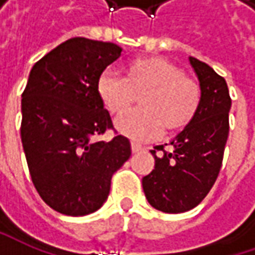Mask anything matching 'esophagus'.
<instances>
[{
  "mask_svg": "<svg viewBox=\"0 0 255 255\" xmlns=\"http://www.w3.org/2000/svg\"><path fill=\"white\" fill-rule=\"evenodd\" d=\"M132 144V152L133 153H137V152H140L142 150L143 147H142V144L140 143H137V142H132L130 143Z\"/></svg>",
  "mask_w": 255,
  "mask_h": 255,
  "instance_id": "34e87169",
  "label": "esophagus"
}]
</instances>
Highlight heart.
Here are the masks:
<instances>
[{"label": "heart", "instance_id": "b5f03b06", "mask_svg": "<svg viewBox=\"0 0 255 255\" xmlns=\"http://www.w3.org/2000/svg\"><path fill=\"white\" fill-rule=\"evenodd\" d=\"M98 92L115 116L129 111L140 96L142 108L116 123L119 132L134 140L157 137L163 128L169 133L180 132L194 121L201 105L200 84L162 56L133 61L126 78L105 71L98 81Z\"/></svg>", "mask_w": 255, "mask_h": 255}]
</instances>
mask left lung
I'll list each match as a JSON object with an SVG mask.
<instances>
[{"instance_id":"obj_1","label":"left lung","mask_w":255,"mask_h":255,"mask_svg":"<svg viewBox=\"0 0 255 255\" xmlns=\"http://www.w3.org/2000/svg\"><path fill=\"white\" fill-rule=\"evenodd\" d=\"M199 78L201 105L194 121L170 142L150 150L154 169L142 179L144 196L157 210L184 213L194 209L211 190L220 173L229 137L231 98L224 78L190 56Z\"/></svg>"}]
</instances>
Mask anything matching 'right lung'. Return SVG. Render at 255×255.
I'll return each mask as SVG.
<instances>
[{
	"label": "right lung",
	"mask_w": 255,
	"mask_h": 255,
	"mask_svg": "<svg viewBox=\"0 0 255 255\" xmlns=\"http://www.w3.org/2000/svg\"><path fill=\"white\" fill-rule=\"evenodd\" d=\"M122 48L112 42L71 38L32 66L22 92L21 140L29 174L41 199L66 216L102 207L113 173L130 154V142L116 134L103 108L98 81Z\"/></svg>",
	"instance_id": "add662e5"
}]
</instances>
